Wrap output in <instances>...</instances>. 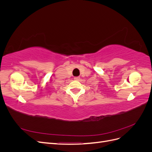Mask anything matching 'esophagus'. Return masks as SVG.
Listing matches in <instances>:
<instances>
[{
    "label": "esophagus",
    "instance_id": "esophagus-1",
    "mask_svg": "<svg viewBox=\"0 0 152 152\" xmlns=\"http://www.w3.org/2000/svg\"><path fill=\"white\" fill-rule=\"evenodd\" d=\"M74 80H79L80 77H74Z\"/></svg>",
    "mask_w": 152,
    "mask_h": 152
}]
</instances>
